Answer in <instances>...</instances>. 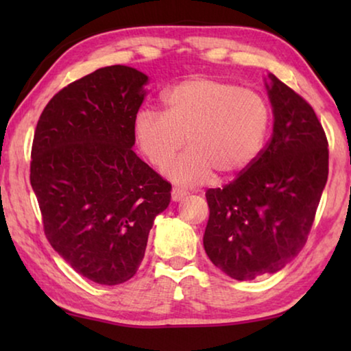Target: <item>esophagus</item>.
I'll return each instance as SVG.
<instances>
[{
	"label": "esophagus",
	"instance_id": "1",
	"mask_svg": "<svg viewBox=\"0 0 351 351\" xmlns=\"http://www.w3.org/2000/svg\"><path fill=\"white\" fill-rule=\"evenodd\" d=\"M187 190L182 189V187H173L171 189V199L173 201H181L182 198L187 197Z\"/></svg>",
	"mask_w": 351,
	"mask_h": 351
}]
</instances>
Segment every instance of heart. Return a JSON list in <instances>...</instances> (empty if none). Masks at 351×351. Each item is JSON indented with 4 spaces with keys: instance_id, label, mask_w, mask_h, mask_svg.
<instances>
[{
    "instance_id": "1",
    "label": "heart",
    "mask_w": 351,
    "mask_h": 351,
    "mask_svg": "<svg viewBox=\"0 0 351 351\" xmlns=\"http://www.w3.org/2000/svg\"><path fill=\"white\" fill-rule=\"evenodd\" d=\"M165 111L136 112L133 133L142 154L164 167L187 139L189 150L165 173L181 184L204 181L215 170L228 178L258 158L271 123V110L260 93L235 83L192 77L164 94Z\"/></svg>"
}]
</instances>
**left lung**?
<instances>
[{"instance_id":"obj_1","label":"left lung","mask_w":351,"mask_h":351,"mask_svg":"<svg viewBox=\"0 0 351 351\" xmlns=\"http://www.w3.org/2000/svg\"><path fill=\"white\" fill-rule=\"evenodd\" d=\"M268 144L223 189H209L207 257L235 280L285 268L305 246L328 178V141L306 100L269 74Z\"/></svg>"}]
</instances>
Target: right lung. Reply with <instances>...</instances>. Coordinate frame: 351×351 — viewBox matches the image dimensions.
Wrapping results in <instances>:
<instances>
[{
	"label": "right lung",
	"instance_id": "1",
	"mask_svg": "<svg viewBox=\"0 0 351 351\" xmlns=\"http://www.w3.org/2000/svg\"><path fill=\"white\" fill-rule=\"evenodd\" d=\"M148 77L114 64L69 83L45 106L31 152V186L47 241L99 285L132 278L171 184L133 152Z\"/></svg>",
	"mask_w": 351,
	"mask_h": 351
}]
</instances>
